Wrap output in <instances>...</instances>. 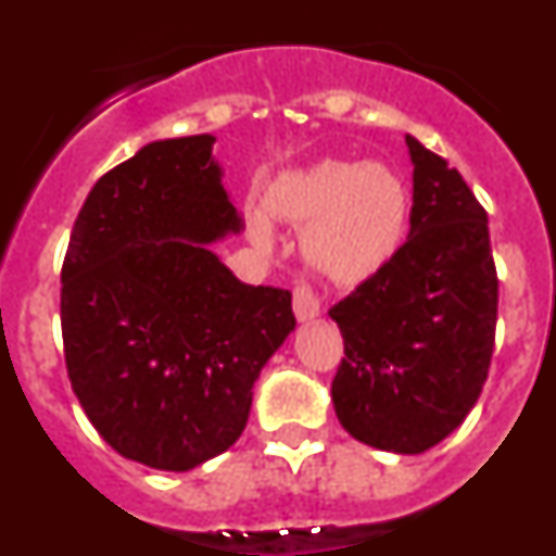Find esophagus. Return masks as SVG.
Masks as SVG:
<instances>
[{"instance_id": "1", "label": "esophagus", "mask_w": 556, "mask_h": 556, "mask_svg": "<svg viewBox=\"0 0 556 556\" xmlns=\"http://www.w3.org/2000/svg\"><path fill=\"white\" fill-rule=\"evenodd\" d=\"M292 306H294V317H298L301 323H306V320H314V317H320L323 303L312 287L301 283V287H294L292 292Z\"/></svg>"}]
</instances>
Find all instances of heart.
<instances>
[{"instance_id":"1","label":"heart","mask_w":556,"mask_h":556,"mask_svg":"<svg viewBox=\"0 0 556 556\" xmlns=\"http://www.w3.org/2000/svg\"><path fill=\"white\" fill-rule=\"evenodd\" d=\"M267 210L303 230V253L337 283H358L384 267L401 244L409 198L395 172L381 164L317 161L269 186ZM255 244L273 250L278 233L266 211L250 214Z\"/></svg>"}]
</instances>
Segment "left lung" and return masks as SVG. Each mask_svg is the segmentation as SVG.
Instances as JSON below:
<instances>
[{
	"label": "left lung",
	"instance_id": "8db88e82",
	"mask_svg": "<svg viewBox=\"0 0 556 556\" xmlns=\"http://www.w3.org/2000/svg\"><path fill=\"white\" fill-rule=\"evenodd\" d=\"M406 147L409 239L328 312L345 339L331 397L358 443L424 454L468 417L488 381L498 275L488 211L468 184L412 136Z\"/></svg>",
	"mask_w": 556,
	"mask_h": 556
}]
</instances>
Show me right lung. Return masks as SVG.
<instances>
[{
  "instance_id": "1",
  "label": "right lung",
  "mask_w": 556,
  "mask_h": 556,
  "mask_svg": "<svg viewBox=\"0 0 556 556\" xmlns=\"http://www.w3.org/2000/svg\"><path fill=\"white\" fill-rule=\"evenodd\" d=\"M214 136L141 147L88 191L61 269L63 353L100 437L155 470L198 468L248 426L294 331L292 294L242 283L208 248L242 230Z\"/></svg>"
}]
</instances>
